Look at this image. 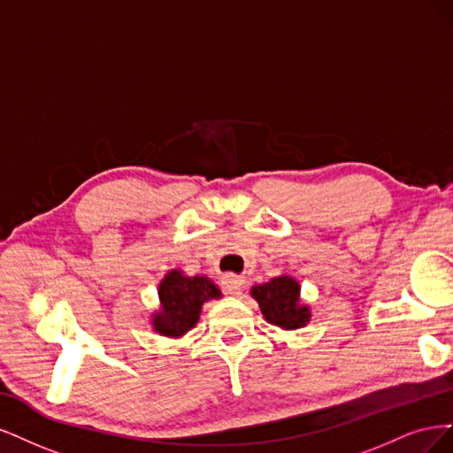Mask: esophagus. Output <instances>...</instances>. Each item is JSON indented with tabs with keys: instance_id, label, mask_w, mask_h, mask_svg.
Wrapping results in <instances>:
<instances>
[{
	"instance_id": "obj_1",
	"label": "esophagus",
	"mask_w": 453,
	"mask_h": 453,
	"mask_svg": "<svg viewBox=\"0 0 453 453\" xmlns=\"http://www.w3.org/2000/svg\"><path fill=\"white\" fill-rule=\"evenodd\" d=\"M222 286L227 294H239L242 288V279H239L235 274H226L222 276Z\"/></svg>"
}]
</instances>
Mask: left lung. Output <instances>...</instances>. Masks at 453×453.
Returning a JSON list of instances; mask_svg holds the SVG:
<instances>
[{
    "label": "left lung",
    "mask_w": 453,
    "mask_h": 453,
    "mask_svg": "<svg viewBox=\"0 0 453 453\" xmlns=\"http://www.w3.org/2000/svg\"><path fill=\"white\" fill-rule=\"evenodd\" d=\"M250 294L257 301L261 314L273 326L294 331L311 322V309L301 304V286L291 276H276L265 284L254 286Z\"/></svg>",
    "instance_id": "obj_1"
}]
</instances>
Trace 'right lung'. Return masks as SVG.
<instances>
[{
    "label": "right lung",
    "instance_id": "right-lung-1",
    "mask_svg": "<svg viewBox=\"0 0 453 453\" xmlns=\"http://www.w3.org/2000/svg\"><path fill=\"white\" fill-rule=\"evenodd\" d=\"M157 296L159 311L152 316L154 331L173 339L182 337L197 324L203 303L222 297L207 276H186L177 269L169 271L159 282Z\"/></svg>",
    "mask_w": 453,
    "mask_h": 453
}]
</instances>
